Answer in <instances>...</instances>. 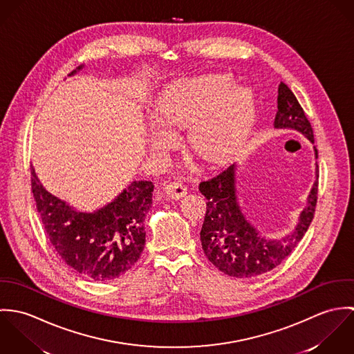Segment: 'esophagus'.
<instances>
[{
  "mask_svg": "<svg viewBox=\"0 0 354 354\" xmlns=\"http://www.w3.org/2000/svg\"><path fill=\"white\" fill-rule=\"evenodd\" d=\"M163 194L170 199H180L187 195V188L180 183H165Z\"/></svg>",
  "mask_w": 354,
  "mask_h": 354,
  "instance_id": "obj_1",
  "label": "esophagus"
}]
</instances>
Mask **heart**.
Segmentation results:
<instances>
[{
	"instance_id": "1",
	"label": "heart",
	"mask_w": 354,
	"mask_h": 354,
	"mask_svg": "<svg viewBox=\"0 0 354 354\" xmlns=\"http://www.w3.org/2000/svg\"><path fill=\"white\" fill-rule=\"evenodd\" d=\"M158 120L173 128L189 129L191 149L205 162H222L241 147L253 117L251 97L233 90L223 76H202L176 84L158 104ZM163 132L155 143L165 142Z\"/></svg>"
}]
</instances>
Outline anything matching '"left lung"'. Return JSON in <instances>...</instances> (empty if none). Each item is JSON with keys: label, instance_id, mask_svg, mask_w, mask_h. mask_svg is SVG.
Instances as JSON below:
<instances>
[{"label": "left lung", "instance_id": "1", "mask_svg": "<svg viewBox=\"0 0 354 354\" xmlns=\"http://www.w3.org/2000/svg\"><path fill=\"white\" fill-rule=\"evenodd\" d=\"M275 128H292L313 143V129L301 104L292 90L281 82L278 87V111ZM317 158V150H315ZM236 166L230 165L214 177L202 181L199 191L207 199L201 241L207 259L223 274L234 278H252L279 266L306 233L317 203L319 167L299 225L283 239L261 236L244 216L236 196Z\"/></svg>", "mask_w": 354, "mask_h": 354}]
</instances>
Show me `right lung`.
Wrapping results in <instances>:
<instances>
[{
  "label": "right lung",
  "mask_w": 354,
  "mask_h": 354,
  "mask_svg": "<svg viewBox=\"0 0 354 354\" xmlns=\"http://www.w3.org/2000/svg\"><path fill=\"white\" fill-rule=\"evenodd\" d=\"M31 191L51 245L75 272L107 282L136 264L146 244L151 181H133L117 199L93 214L77 212L53 196L39 184L32 167Z\"/></svg>",
  "instance_id": "obj_1"
}]
</instances>
